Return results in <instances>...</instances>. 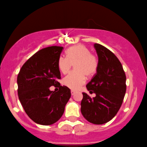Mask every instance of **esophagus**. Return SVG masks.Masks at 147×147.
<instances>
[{"mask_svg": "<svg viewBox=\"0 0 147 147\" xmlns=\"http://www.w3.org/2000/svg\"><path fill=\"white\" fill-rule=\"evenodd\" d=\"M71 94H72V96H74V95L75 94V91H71Z\"/></svg>", "mask_w": 147, "mask_h": 147, "instance_id": "obj_1", "label": "esophagus"}]
</instances>
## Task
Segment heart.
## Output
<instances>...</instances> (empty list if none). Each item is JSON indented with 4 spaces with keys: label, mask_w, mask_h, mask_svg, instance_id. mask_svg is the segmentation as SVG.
<instances>
[{
    "label": "heart",
    "mask_w": 147,
    "mask_h": 147,
    "mask_svg": "<svg viewBox=\"0 0 147 147\" xmlns=\"http://www.w3.org/2000/svg\"><path fill=\"white\" fill-rule=\"evenodd\" d=\"M72 64L75 70L63 80V84L72 90H77L84 84L86 75L91 77L97 72L98 60L85 45L79 44L68 48L66 56H61L58 61L59 69L62 73L69 72Z\"/></svg>",
    "instance_id": "1"
}]
</instances>
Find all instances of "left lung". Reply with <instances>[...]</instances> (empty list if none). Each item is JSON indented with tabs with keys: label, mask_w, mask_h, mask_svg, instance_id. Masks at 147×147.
I'll list each match as a JSON object with an SVG mask.
<instances>
[{
	"label": "left lung",
	"mask_w": 147,
	"mask_h": 147,
	"mask_svg": "<svg viewBox=\"0 0 147 147\" xmlns=\"http://www.w3.org/2000/svg\"><path fill=\"white\" fill-rule=\"evenodd\" d=\"M94 47L98 68L86 88L96 97L82 93L81 112L88 122L100 125L114 118L120 109L126 91V77L118 58L110 50L97 43Z\"/></svg>",
	"instance_id": "1"
}]
</instances>
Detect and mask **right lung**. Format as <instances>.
<instances>
[{
  "label": "right lung",
  "instance_id": "1",
  "mask_svg": "<svg viewBox=\"0 0 147 147\" xmlns=\"http://www.w3.org/2000/svg\"><path fill=\"white\" fill-rule=\"evenodd\" d=\"M63 47L51 46L40 49L27 60L17 76L18 96L30 119L49 125L61 119L71 96L68 87L61 86L58 61ZM59 87L50 91V86Z\"/></svg>",
  "mask_w": 147,
  "mask_h": 147
}]
</instances>
